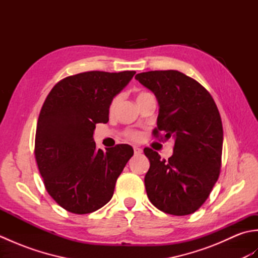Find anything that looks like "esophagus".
<instances>
[{
    "label": "esophagus",
    "mask_w": 258,
    "mask_h": 258,
    "mask_svg": "<svg viewBox=\"0 0 258 258\" xmlns=\"http://www.w3.org/2000/svg\"><path fill=\"white\" fill-rule=\"evenodd\" d=\"M142 152H143V150H142L141 147H139V146H134V153H135V154H141Z\"/></svg>",
    "instance_id": "1"
}]
</instances>
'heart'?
I'll return each mask as SVG.
<instances>
[{"label":"heart","instance_id":"obj_1","mask_svg":"<svg viewBox=\"0 0 258 258\" xmlns=\"http://www.w3.org/2000/svg\"><path fill=\"white\" fill-rule=\"evenodd\" d=\"M141 94H144V93H141ZM141 94H140V95H141ZM140 95H139V96H140ZM117 102H118V97H115L114 100L112 101V103H111V107H109V108H111V111H113V109L115 108V106H116ZM134 136H135V135H134Z\"/></svg>","mask_w":258,"mask_h":258}]
</instances>
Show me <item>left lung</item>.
<instances>
[{"instance_id":"8db88e82","label":"left lung","mask_w":258,"mask_h":258,"mask_svg":"<svg viewBox=\"0 0 258 258\" xmlns=\"http://www.w3.org/2000/svg\"><path fill=\"white\" fill-rule=\"evenodd\" d=\"M158 102L157 128L174 139L173 155L161 160L144 149L150 169L144 182L147 197L158 210L189 215L210 196L220 175L223 125L215 102L199 82L175 70L151 71L135 76Z\"/></svg>"}]
</instances>
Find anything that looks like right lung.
I'll return each instance as SVG.
<instances>
[{
	"mask_svg": "<svg viewBox=\"0 0 258 258\" xmlns=\"http://www.w3.org/2000/svg\"><path fill=\"white\" fill-rule=\"evenodd\" d=\"M136 72L80 73L53 87L43 104L35 158L48 194L71 213L97 211L111 201L117 177L133 156L132 146L96 149V123H107L113 98Z\"/></svg>",
	"mask_w": 258,
	"mask_h": 258,
	"instance_id": "obj_1",
	"label": "right lung"
}]
</instances>
